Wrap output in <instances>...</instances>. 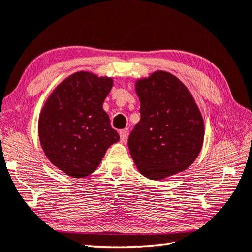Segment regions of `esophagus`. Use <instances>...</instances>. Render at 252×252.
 <instances>
[{
	"instance_id": "esophagus-1",
	"label": "esophagus",
	"mask_w": 252,
	"mask_h": 252,
	"mask_svg": "<svg viewBox=\"0 0 252 252\" xmlns=\"http://www.w3.org/2000/svg\"><path fill=\"white\" fill-rule=\"evenodd\" d=\"M119 135H120V141H121L122 143H125L126 140L127 130H126H126H121V131L119 132Z\"/></svg>"
}]
</instances>
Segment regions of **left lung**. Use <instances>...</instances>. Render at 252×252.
<instances>
[{"label":"left lung","instance_id":"1","mask_svg":"<svg viewBox=\"0 0 252 252\" xmlns=\"http://www.w3.org/2000/svg\"><path fill=\"white\" fill-rule=\"evenodd\" d=\"M141 119L127 141L136 168L161 180L186 170L204 140V121L190 91L178 77L156 71L135 82Z\"/></svg>","mask_w":252,"mask_h":252}]
</instances>
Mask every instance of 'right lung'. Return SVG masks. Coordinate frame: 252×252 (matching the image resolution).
I'll use <instances>...</instances> for the list:
<instances>
[{"instance_id": "add662e5", "label": "right lung", "mask_w": 252, "mask_h": 252, "mask_svg": "<svg viewBox=\"0 0 252 252\" xmlns=\"http://www.w3.org/2000/svg\"><path fill=\"white\" fill-rule=\"evenodd\" d=\"M112 77L76 72L54 88L39 116L38 134L47 158L73 178L93 174L108 147L120 140L102 103Z\"/></svg>"}]
</instances>
